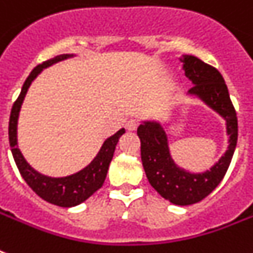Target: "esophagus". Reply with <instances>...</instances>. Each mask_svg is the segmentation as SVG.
<instances>
[{"label":"esophagus","instance_id":"1","mask_svg":"<svg viewBox=\"0 0 253 253\" xmlns=\"http://www.w3.org/2000/svg\"><path fill=\"white\" fill-rule=\"evenodd\" d=\"M138 126H139V122L136 121V119H128V121L126 122V128L128 131L136 130V128H138Z\"/></svg>","mask_w":253,"mask_h":253}]
</instances>
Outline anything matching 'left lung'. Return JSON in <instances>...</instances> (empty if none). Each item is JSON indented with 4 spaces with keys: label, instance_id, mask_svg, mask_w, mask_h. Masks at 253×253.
Listing matches in <instances>:
<instances>
[{
    "label": "left lung",
    "instance_id": "8db88e82",
    "mask_svg": "<svg viewBox=\"0 0 253 253\" xmlns=\"http://www.w3.org/2000/svg\"><path fill=\"white\" fill-rule=\"evenodd\" d=\"M185 75L192 81L189 94L198 95L209 106L218 111L227 122L230 146L224 156L210 170L200 174L188 173L176 167L169 155L166 131L159 123L147 122L138 128L140 155L147 178L152 188L174 205L188 206L208 197L223 180L238 142V118L227 85L219 71L193 55H184Z\"/></svg>",
    "mask_w": 253,
    "mask_h": 253
}]
</instances>
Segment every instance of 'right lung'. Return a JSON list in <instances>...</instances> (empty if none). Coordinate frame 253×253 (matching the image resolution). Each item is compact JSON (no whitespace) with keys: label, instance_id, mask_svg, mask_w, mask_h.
I'll return each instance as SVG.
<instances>
[{"label":"right lung","instance_id":"obj_1","mask_svg":"<svg viewBox=\"0 0 253 253\" xmlns=\"http://www.w3.org/2000/svg\"><path fill=\"white\" fill-rule=\"evenodd\" d=\"M69 56L71 55H59V56L53 57L51 60L43 61L42 64L37 65L31 71L30 76L26 79L25 84L22 86L21 94L18 95V98L15 99V102L11 107L9 121L10 148H11L14 162L17 164L18 170L23 177V180L27 182L30 188L33 189L41 198H43L49 204L61 206V208H72V206H76V205L84 202L93 193L97 192L102 186L103 181L106 178L107 169L110 166L113 155H114L115 146H117L119 138L125 134V128H121L117 134L106 139L102 147H101L98 155L94 158V160L86 168H84L80 172L75 173L72 176L60 177V178L43 176L41 173H38L37 170H34L27 164V162L22 156L21 151L17 146V123L22 102H23L26 93L29 90L30 85L34 81V79L43 69L49 67V65L55 64L57 61L64 60Z\"/></svg>","mask_w":253,"mask_h":253}]
</instances>
